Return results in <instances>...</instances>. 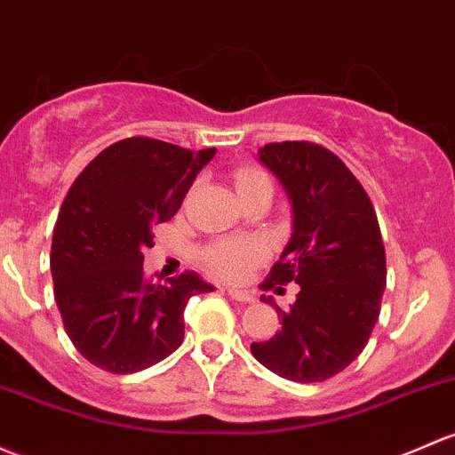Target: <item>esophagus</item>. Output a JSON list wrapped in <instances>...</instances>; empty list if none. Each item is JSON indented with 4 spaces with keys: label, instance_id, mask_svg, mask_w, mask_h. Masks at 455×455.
Returning a JSON list of instances; mask_svg holds the SVG:
<instances>
[{
    "label": "esophagus",
    "instance_id": "1",
    "mask_svg": "<svg viewBox=\"0 0 455 455\" xmlns=\"http://www.w3.org/2000/svg\"><path fill=\"white\" fill-rule=\"evenodd\" d=\"M228 296H231L233 300H240V303H252V300H255V296L248 294V291L243 290H228Z\"/></svg>",
    "mask_w": 455,
    "mask_h": 455
}]
</instances>
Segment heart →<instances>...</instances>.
<instances>
[{"label":"heart","instance_id":"b5f03b06","mask_svg":"<svg viewBox=\"0 0 455 455\" xmlns=\"http://www.w3.org/2000/svg\"><path fill=\"white\" fill-rule=\"evenodd\" d=\"M259 179H267L261 170L246 167L235 174V188H246L248 183ZM264 259V251L255 242H215L200 252V264L209 275L222 281H242L252 266Z\"/></svg>","mask_w":455,"mask_h":455}]
</instances>
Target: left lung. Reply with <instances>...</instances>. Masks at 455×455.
<instances>
[{"label":"left lung","instance_id":"obj_1","mask_svg":"<svg viewBox=\"0 0 455 455\" xmlns=\"http://www.w3.org/2000/svg\"><path fill=\"white\" fill-rule=\"evenodd\" d=\"M259 159L279 176L294 213L288 246L261 288L299 283L300 290L288 312L276 307L281 331L252 342L251 353L279 377L315 384L360 355L379 318L386 288L379 222L360 180L320 143H266ZM261 300L272 305L270 296Z\"/></svg>","mask_w":455,"mask_h":455}]
</instances>
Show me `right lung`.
Masks as SVG:
<instances>
[{
	"instance_id": "right-lung-1",
	"label": "right lung",
	"mask_w": 455,
	"mask_h": 455,
	"mask_svg": "<svg viewBox=\"0 0 455 455\" xmlns=\"http://www.w3.org/2000/svg\"><path fill=\"white\" fill-rule=\"evenodd\" d=\"M213 155L128 137L67 191L52 237L54 299L67 336L93 366L128 375L165 360L183 342L188 300L215 290L189 270L164 283L143 275L155 227L174 218Z\"/></svg>"
}]
</instances>
